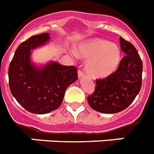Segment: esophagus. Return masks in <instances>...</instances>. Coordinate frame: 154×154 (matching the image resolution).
Wrapping results in <instances>:
<instances>
[{"mask_svg": "<svg viewBox=\"0 0 154 154\" xmlns=\"http://www.w3.org/2000/svg\"><path fill=\"white\" fill-rule=\"evenodd\" d=\"M78 75H79V78H82V77L84 76V72H82V71L79 69V70L78 71Z\"/></svg>", "mask_w": 154, "mask_h": 154, "instance_id": "obj_1", "label": "esophagus"}]
</instances>
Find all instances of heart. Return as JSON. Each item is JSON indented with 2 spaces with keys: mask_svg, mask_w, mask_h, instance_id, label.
<instances>
[{
  "mask_svg": "<svg viewBox=\"0 0 154 154\" xmlns=\"http://www.w3.org/2000/svg\"><path fill=\"white\" fill-rule=\"evenodd\" d=\"M79 55L87 59L85 69L92 78H106L117 68L120 59V50L117 45L101 38H92L79 45Z\"/></svg>",
  "mask_w": 154,
  "mask_h": 154,
  "instance_id": "heart-1",
  "label": "heart"
}]
</instances>
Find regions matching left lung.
<instances>
[{
	"label": "left lung",
	"mask_w": 154,
	"mask_h": 154,
	"mask_svg": "<svg viewBox=\"0 0 154 154\" xmlns=\"http://www.w3.org/2000/svg\"><path fill=\"white\" fill-rule=\"evenodd\" d=\"M119 42L125 55L118 69L106 78L96 79L95 91L87 99L94 110L103 113H116L127 108L142 85L143 63L138 51L122 37Z\"/></svg>",
	"instance_id": "8db88e82"
}]
</instances>
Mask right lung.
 I'll return each instance as SVG.
<instances>
[{
    "mask_svg": "<svg viewBox=\"0 0 154 154\" xmlns=\"http://www.w3.org/2000/svg\"><path fill=\"white\" fill-rule=\"evenodd\" d=\"M49 34L33 35L17 47L8 69L13 96L28 112L45 114L60 106L67 87L78 79L75 66L51 62L38 67L31 61V50L46 44Z\"/></svg>",
    "mask_w": 154,
    "mask_h": 154,
    "instance_id": "add662e5",
    "label": "right lung"
}]
</instances>
